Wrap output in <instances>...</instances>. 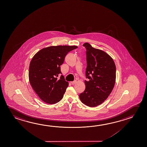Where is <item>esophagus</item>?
Masks as SVG:
<instances>
[{
    "mask_svg": "<svg viewBox=\"0 0 147 147\" xmlns=\"http://www.w3.org/2000/svg\"><path fill=\"white\" fill-rule=\"evenodd\" d=\"M76 80H74V81H73V82H71V84H75L76 83Z\"/></svg>",
    "mask_w": 147,
    "mask_h": 147,
    "instance_id": "obj_1",
    "label": "esophagus"
}]
</instances>
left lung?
Here are the masks:
<instances>
[{"label":"left lung","instance_id":"8db88e82","mask_svg":"<svg viewBox=\"0 0 147 147\" xmlns=\"http://www.w3.org/2000/svg\"><path fill=\"white\" fill-rule=\"evenodd\" d=\"M83 46L86 49L87 66L86 89L80 95L83 104L95 107L103 103L111 94L116 80V66L110 56L103 51L95 49L89 43Z\"/></svg>","mask_w":147,"mask_h":147}]
</instances>
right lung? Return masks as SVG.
<instances>
[{"mask_svg":"<svg viewBox=\"0 0 147 147\" xmlns=\"http://www.w3.org/2000/svg\"><path fill=\"white\" fill-rule=\"evenodd\" d=\"M77 46H50L36 53L30 63L29 82L34 91L47 104H54L61 100L69 86L65 77H57L65 56Z\"/></svg>","mask_w":147,"mask_h":147,"instance_id":"1","label":"right lung"}]
</instances>
